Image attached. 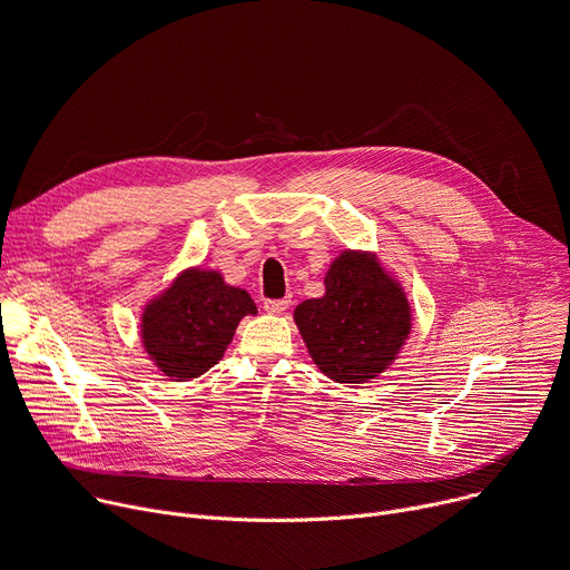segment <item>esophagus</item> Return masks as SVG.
<instances>
[{
	"mask_svg": "<svg viewBox=\"0 0 570 570\" xmlns=\"http://www.w3.org/2000/svg\"><path fill=\"white\" fill-rule=\"evenodd\" d=\"M288 304H291L288 297H284V299H266L264 308H266L268 314H282V312H286V308H288Z\"/></svg>",
	"mask_w": 570,
	"mask_h": 570,
	"instance_id": "1",
	"label": "esophagus"
}]
</instances>
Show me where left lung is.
Wrapping results in <instances>:
<instances>
[{
    "mask_svg": "<svg viewBox=\"0 0 570 570\" xmlns=\"http://www.w3.org/2000/svg\"><path fill=\"white\" fill-rule=\"evenodd\" d=\"M314 364L338 384L384 373L411 332L409 299L371 252L345 249L325 275V295L295 306Z\"/></svg>",
    "mask_w": 570,
    "mask_h": 570,
    "instance_id": "left-lung-1",
    "label": "left lung"
}]
</instances>
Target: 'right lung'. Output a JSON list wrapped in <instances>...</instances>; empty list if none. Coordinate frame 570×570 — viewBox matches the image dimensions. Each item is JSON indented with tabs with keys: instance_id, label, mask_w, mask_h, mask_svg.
Masks as SVG:
<instances>
[{
	"instance_id": "right-lung-1",
	"label": "right lung",
	"mask_w": 570,
	"mask_h": 570,
	"mask_svg": "<svg viewBox=\"0 0 570 570\" xmlns=\"http://www.w3.org/2000/svg\"><path fill=\"white\" fill-rule=\"evenodd\" d=\"M254 314L247 291L225 284L216 271L190 268L145 304L142 347L166 377L188 382L218 364L238 323Z\"/></svg>"
}]
</instances>
